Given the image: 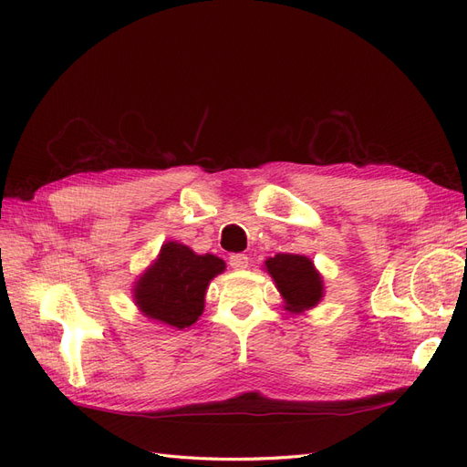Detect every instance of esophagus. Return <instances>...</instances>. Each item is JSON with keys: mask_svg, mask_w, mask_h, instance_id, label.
<instances>
[{"mask_svg": "<svg viewBox=\"0 0 467 467\" xmlns=\"http://www.w3.org/2000/svg\"><path fill=\"white\" fill-rule=\"evenodd\" d=\"M247 265H249V257L244 255V253H234L230 257V266L235 268V271H244V268H247Z\"/></svg>", "mask_w": 467, "mask_h": 467, "instance_id": "obj_1", "label": "esophagus"}]
</instances>
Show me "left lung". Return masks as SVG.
<instances>
[{"mask_svg":"<svg viewBox=\"0 0 467 467\" xmlns=\"http://www.w3.org/2000/svg\"><path fill=\"white\" fill-rule=\"evenodd\" d=\"M265 268L273 276L288 312L300 314L321 302L323 280L312 259L292 255V253H278L265 261Z\"/></svg>","mask_w":467,"mask_h":467,"instance_id":"obj_1","label":"left lung"}]
</instances>
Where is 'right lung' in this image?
<instances>
[{
  "label": "right lung",
  "mask_w": 467,
  "mask_h": 467,
  "mask_svg": "<svg viewBox=\"0 0 467 467\" xmlns=\"http://www.w3.org/2000/svg\"><path fill=\"white\" fill-rule=\"evenodd\" d=\"M223 268L216 255H196L187 245L167 242L136 280L134 302L146 317L185 329L202 316L206 288Z\"/></svg>",
  "instance_id": "add662e5"
}]
</instances>
